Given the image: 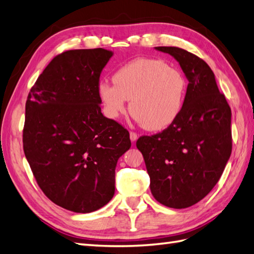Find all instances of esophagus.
Segmentation results:
<instances>
[{"label":"esophagus","mask_w":254,"mask_h":254,"mask_svg":"<svg viewBox=\"0 0 254 254\" xmlns=\"http://www.w3.org/2000/svg\"><path fill=\"white\" fill-rule=\"evenodd\" d=\"M129 138H131V140L133 141H136L137 140V138H138V136H137V134L136 133H134V132H131L129 133Z\"/></svg>","instance_id":"esophagus-1"}]
</instances>
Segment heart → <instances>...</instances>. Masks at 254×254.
Listing matches in <instances>:
<instances>
[{"instance_id":"1","label":"heart","mask_w":254,"mask_h":254,"mask_svg":"<svg viewBox=\"0 0 254 254\" xmlns=\"http://www.w3.org/2000/svg\"><path fill=\"white\" fill-rule=\"evenodd\" d=\"M115 84L100 82L98 96L104 113L117 119L129 111L148 131H162L172 126L184 107L187 82L179 69L160 60L137 58L114 73Z\"/></svg>"}]
</instances>
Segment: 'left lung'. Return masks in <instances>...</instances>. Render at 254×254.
Segmentation results:
<instances>
[{"label":"left lung","instance_id":"1","mask_svg":"<svg viewBox=\"0 0 254 254\" xmlns=\"http://www.w3.org/2000/svg\"><path fill=\"white\" fill-rule=\"evenodd\" d=\"M180 64L188 81L184 107L172 126L136 141L158 202L185 209L219 182L232 154V111L201 58L180 47L157 46Z\"/></svg>","mask_w":254,"mask_h":254}]
</instances>
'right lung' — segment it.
<instances>
[{"mask_svg": "<svg viewBox=\"0 0 254 254\" xmlns=\"http://www.w3.org/2000/svg\"><path fill=\"white\" fill-rule=\"evenodd\" d=\"M114 55L105 49L57 55L26 103L23 151L46 197L60 207L90 213L115 194V170L131 147L129 134L102 114L100 72Z\"/></svg>", "mask_w": 254, "mask_h": 254, "instance_id": "1", "label": "right lung"}]
</instances>
